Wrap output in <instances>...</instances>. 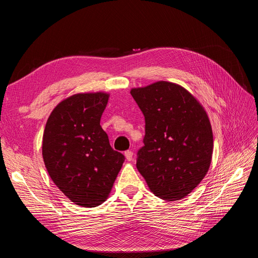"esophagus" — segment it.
I'll use <instances>...</instances> for the list:
<instances>
[{
  "label": "esophagus",
  "mask_w": 258,
  "mask_h": 258,
  "mask_svg": "<svg viewBox=\"0 0 258 258\" xmlns=\"http://www.w3.org/2000/svg\"><path fill=\"white\" fill-rule=\"evenodd\" d=\"M124 156H126V159L128 161H130V160H132V157H134V152L126 151V152H124Z\"/></svg>",
  "instance_id": "esophagus-1"
}]
</instances>
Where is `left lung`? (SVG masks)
<instances>
[{"mask_svg":"<svg viewBox=\"0 0 258 258\" xmlns=\"http://www.w3.org/2000/svg\"><path fill=\"white\" fill-rule=\"evenodd\" d=\"M145 117L137 168L155 196L173 201L190 194L208 173L213 134L206 110L182 86L159 81L130 90Z\"/></svg>","mask_w":258,"mask_h":258,"instance_id":"left-lung-1","label":"left lung"}]
</instances>
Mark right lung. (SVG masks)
<instances>
[{
	"instance_id": "right-lung-1",
	"label": "right lung",
	"mask_w": 258,
	"mask_h": 258,
	"mask_svg": "<svg viewBox=\"0 0 258 258\" xmlns=\"http://www.w3.org/2000/svg\"><path fill=\"white\" fill-rule=\"evenodd\" d=\"M108 98L103 91L68 97L53 108L44 130L42 155L50 178L84 208L107 199L124 161L100 126Z\"/></svg>"
}]
</instances>
